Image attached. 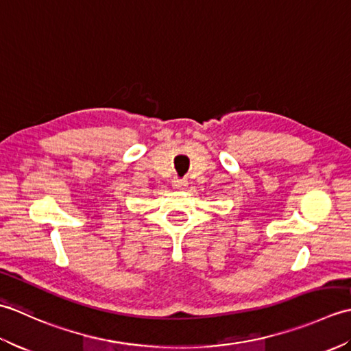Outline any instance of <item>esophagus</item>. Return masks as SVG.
<instances>
[{"label": "esophagus", "mask_w": 351, "mask_h": 351, "mask_svg": "<svg viewBox=\"0 0 351 351\" xmlns=\"http://www.w3.org/2000/svg\"><path fill=\"white\" fill-rule=\"evenodd\" d=\"M171 185H173L175 190H184L189 185V182L187 180H173V184Z\"/></svg>", "instance_id": "obj_1"}]
</instances>
